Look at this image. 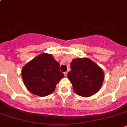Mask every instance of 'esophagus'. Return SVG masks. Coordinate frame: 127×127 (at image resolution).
<instances>
[{"label":"esophagus","instance_id":"obj_1","mask_svg":"<svg viewBox=\"0 0 127 127\" xmlns=\"http://www.w3.org/2000/svg\"><path fill=\"white\" fill-rule=\"evenodd\" d=\"M64 74L65 76H67V72H65V73H64Z\"/></svg>","mask_w":127,"mask_h":127}]
</instances>
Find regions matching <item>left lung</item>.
<instances>
[{
  "label": "left lung",
  "instance_id": "8db88e82",
  "mask_svg": "<svg viewBox=\"0 0 127 127\" xmlns=\"http://www.w3.org/2000/svg\"><path fill=\"white\" fill-rule=\"evenodd\" d=\"M70 64L67 78L77 95L90 97L100 90L105 76L98 64L88 58L73 59Z\"/></svg>",
  "mask_w": 127,
  "mask_h": 127
}]
</instances>
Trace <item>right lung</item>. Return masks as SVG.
I'll return each instance as SVG.
<instances>
[{
    "instance_id": "1",
    "label": "right lung",
    "mask_w": 127,
    "mask_h": 127,
    "mask_svg": "<svg viewBox=\"0 0 127 127\" xmlns=\"http://www.w3.org/2000/svg\"><path fill=\"white\" fill-rule=\"evenodd\" d=\"M28 90L35 95L46 96L54 92L56 85L64 77L60 63L50 54L42 53L28 62L21 71Z\"/></svg>"
}]
</instances>
